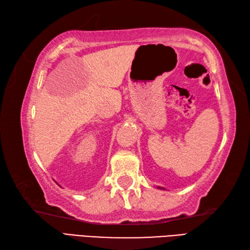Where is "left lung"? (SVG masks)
Instances as JSON below:
<instances>
[{
	"label": "left lung",
	"instance_id": "obj_1",
	"mask_svg": "<svg viewBox=\"0 0 250 250\" xmlns=\"http://www.w3.org/2000/svg\"><path fill=\"white\" fill-rule=\"evenodd\" d=\"M158 188H162V190H166V188H161V187H158Z\"/></svg>",
	"mask_w": 250,
	"mask_h": 250
}]
</instances>
